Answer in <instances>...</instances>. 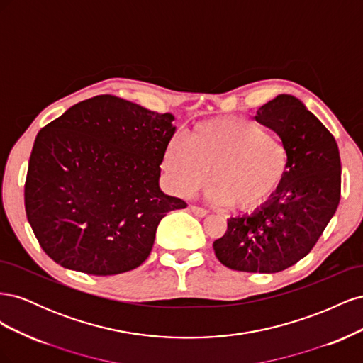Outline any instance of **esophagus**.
<instances>
[{
  "mask_svg": "<svg viewBox=\"0 0 363 363\" xmlns=\"http://www.w3.org/2000/svg\"><path fill=\"white\" fill-rule=\"evenodd\" d=\"M189 208H191V212H192L195 216H200V218H203V216H206V215L208 213V212L206 211V208L199 207V206H191Z\"/></svg>",
  "mask_w": 363,
  "mask_h": 363,
  "instance_id": "esophagus-1",
  "label": "esophagus"
}]
</instances>
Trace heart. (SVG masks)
Masks as SVG:
<instances>
[{
    "instance_id": "obj_1",
    "label": "heart",
    "mask_w": 363,
    "mask_h": 363,
    "mask_svg": "<svg viewBox=\"0 0 363 363\" xmlns=\"http://www.w3.org/2000/svg\"><path fill=\"white\" fill-rule=\"evenodd\" d=\"M162 171L180 196H191L211 177L208 200L251 212L280 191L289 171V150L256 119L219 116L194 125L188 140L174 135L163 150Z\"/></svg>"
}]
</instances>
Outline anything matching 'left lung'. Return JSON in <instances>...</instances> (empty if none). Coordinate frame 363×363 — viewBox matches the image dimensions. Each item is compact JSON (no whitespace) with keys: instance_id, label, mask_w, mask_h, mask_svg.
I'll return each mask as SVG.
<instances>
[{"instance_id":"8db88e82","label":"left lung","mask_w":363,"mask_h":363,"mask_svg":"<svg viewBox=\"0 0 363 363\" xmlns=\"http://www.w3.org/2000/svg\"><path fill=\"white\" fill-rule=\"evenodd\" d=\"M255 118L286 144V180L255 213L227 219L213 250L230 269L272 274L309 255L330 223L340 200V157L333 135L298 98L279 95Z\"/></svg>"}]
</instances>
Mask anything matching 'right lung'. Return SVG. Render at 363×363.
Wrapping results in <instances>:
<instances>
[{
	"mask_svg": "<svg viewBox=\"0 0 363 363\" xmlns=\"http://www.w3.org/2000/svg\"><path fill=\"white\" fill-rule=\"evenodd\" d=\"M172 121L171 113L98 95L39 131L24 201L33 233L54 262L115 276L147 260L160 219L188 206L159 188Z\"/></svg>",
	"mask_w": 363,
	"mask_h": 363,
	"instance_id": "1",
	"label": "right lung"
}]
</instances>
